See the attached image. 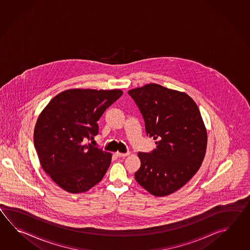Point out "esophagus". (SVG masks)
Listing matches in <instances>:
<instances>
[{
    "mask_svg": "<svg viewBox=\"0 0 250 250\" xmlns=\"http://www.w3.org/2000/svg\"><path fill=\"white\" fill-rule=\"evenodd\" d=\"M130 153H120V152H117L116 153V155H117L118 157H120V158H124V157H126L127 155H129Z\"/></svg>",
    "mask_w": 250,
    "mask_h": 250,
    "instance_id": "34e87169",
    "label": "esophagus"
}]
</instances>
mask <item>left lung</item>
Returning <instances> with one entry per match:
<instances>
[{
	"instance_id": "obj_1",
	"label": "left lung",
	"mask_w": 250,
	"mask_h": 250,
	"mask_svg": "<svg viewBox=\"0 0 250 250\" xmlns=\"http://www.w3.org/2000/svg\"><path fill=\"white\" fill-rule=\"evenodd\" d=\"M145 121L146 132L157 139L156 148L138 155V184L155 197L179 190L202 165L208 133L201 113L184 92L150 83L128 90Z\"/></svg>"
}]
</instances>
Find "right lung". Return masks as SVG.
Listing matches in <instances>:
<instances>
[{"label":"right lung","mask_w":250,"mask_h":250,"mask_svg":"<svg viewBox=\"0 0 250 250\" xmlns=\"http://www.w3.org/2000/svg\"><path fill=\"white\" fill-rule=\"evenodd\" d=\"M123 94L120 89H68L39 114L34 143L40 165L65 191H87L106 173L112 154L85 142L98 134L97 122Z\"/></svg>","instance_id":"right-lung-1"}]
</instances>
